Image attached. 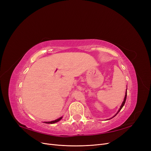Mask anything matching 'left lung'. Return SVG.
<instances>
[{
    "label": "left lung",
    "mask_w": 151,
    "mask_h": 151,
    "mask_svg": "<svg viewBox=\"0 0 151 151\" xmlns=\"http://www.w3.org/2000/svg\"><path fill=\"white\" fill-rule=\"evenodd\" d=\"M127 89H126V93H125V98H124V100H123V103H122V105H121V106H120V109H118V112L116 113V115H115V116H114L113 117H115L116 115H117V114L118 113H119V111L121 110V109H122V108H123V106H124V104H125V101H126V99H127ZM110 119H111V118H110Z\"/></svg>",
    "instance_id": "8db88e82"
}]
</instances>
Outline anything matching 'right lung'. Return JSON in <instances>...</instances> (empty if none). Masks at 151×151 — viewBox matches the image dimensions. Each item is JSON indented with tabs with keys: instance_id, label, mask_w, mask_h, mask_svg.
<instances>
[{
	"instance_id": "right-lung-1",
	"label": "right lung",
	"mask_w": 151,
	"mask_h": 151,
	"mask_svg": "<svg viewBox=\"0 0 151 151\" xmlns=\"http://www.w3.org/2000/svg\"><path fill=\"white\" fill-rule=\"evenodd\" d=\"M62 116L60 117V118H58V119H57V120H55L51 121V122H45V123H48V124H52V123H57V122H59V121H60V120L62 119Z\"/></svg>"
}]
</instances>
